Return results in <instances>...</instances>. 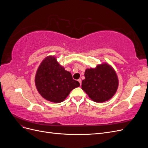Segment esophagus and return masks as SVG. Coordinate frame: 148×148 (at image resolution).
<instances>
[{
  "mask_svg": "<svg viewBox=\"0 0 148 148\" xmlns=\"http://www.w3.org/2000/svg\"><path fill=\"white\" fill-rule=\"evenodd\" d=\"M78 82L79 83L80 85H82V79H78Z\"/></svg>",
  "mask_w": 148,
  "mask_h": 148,
  "instance_id": "1",
  "label": "esophagus"
}]
</instances>
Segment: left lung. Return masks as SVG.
I'll return each instance as SVG.
<instances>
[{"instance_id": "1", "label": "left lung", "mask_w": 148, "mask_h": 148, "mask_svg": "<svg viewBox=\"0 0 148 148\" xmlns=\"http://www.w3.org/2000/svg\"><path fill=\"white\" fill-rule=\"evenodd\" d=\"M82 88L95 102L108 101L115 95L119 84L118 78L112 67L107 64L97 65L95 69H88Z\"/></svg>"}]
</instances>
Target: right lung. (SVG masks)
I'll return each mask as SVG.
<instances>
[{
  "instance_id": "1",
  "label": "right lung",
  "mask_w": 148,
  "mask_h": 148,
  "mask_svg": "<svg viewBox=\"0 0 148 148\" xmlns=\"http://www.w3.org/2000/svg\"><path fill=\"white\" fill-rule=\"evenodd\" d=\"M35 84L44 99L55 103L64 101L71 90L80 85L53 56L47 57L41 62L36 74Z\"/></svg>"
}]
</instances>
